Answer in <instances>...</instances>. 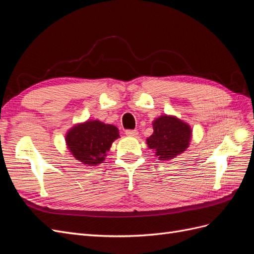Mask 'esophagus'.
<instances>
[{
  "mask_svg": "<svg viewBox=\"0 0 254 254\" xmlns=\"http://www.w3.org/2000/svg\"><path fill=\"white\" fill-rule=\"evenodd\" d=\"M125 133L128 135V136H136L137 135V131L136 130H126Z\"/></svg>",
  "mask_w": 254,
  "mask_h": 254,
  "instance_id": "1",
  "label": "esophagus"
}]
</instances>
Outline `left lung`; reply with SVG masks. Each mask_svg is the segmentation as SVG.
Returning <instances> with one entry per match:
<instances>
[{
  "instance_id": "left-lung-1",
  "label": "left lung",
  "mask_w": 254,
  "mask_h": 254,
  "mask_svg": "<svg viewBox=\"0 0 254 254\" xmlns=\"http://www.w3.org/2000/svg\"><path fill=\"white\" fill-rule=\"evenodd\" d=\"M153 133L146 140L161 161L174 159L186 150L191 137V129L181 120L172 115H161L152 123Z\"/></svg>"
}]
</instances>
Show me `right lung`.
I'll list each match as a JSON object with an SVG mask.
<instances>
[{
  "label": "right lung",
  "instance_id": "add662e5",
  "mask_svg": "<svg viewBox=\"0 0 254 254\" xmlns=\"http://www.w3.org/2000/svg\"><path fill=\"white\" fill-rule=\"evenodd\" d=\"M118 137L119 129L115 126L99 121H88L68 130L65 142L75 159L94 166L103 162L111 144Z\"/></svg>",
  "mask_w": 254,
  "mask_h": 254
}]
</instances>
